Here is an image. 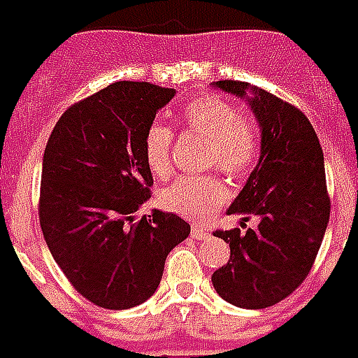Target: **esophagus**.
I'll list each match as a JSON object with an SVG mask.
<instances>
[{
    "label": "esophagus",
    "instance_id": "esophagus-1",
    "mask_svg": "<svg viewBox=\"0 0 358 358\" xmlns=\"http://www.w3.org/2000/svg\"><path fill=\"white\" fill-rule=\"evenodd\" d=\"M191 235L194 239H206V237H210V231H208V229H202L199 225H192Z\"/></svg>",
    "mask_w": 358,
    "mask_h": 358
}]
</instances>
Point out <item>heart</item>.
<instances>
[{"label": "heart", "mask_w": 358, "mask_h": 358, "mask_svg": "<svg viewBox=\"0 0 358 358\" xmlns=\"http://www.w3.org/2000/svg\"><path fill=\"white\" fill-rule=\"evenodd\" d=\"M187 131L208 141V166L229 177H241L252 167L260 148V136L237 108L215 96H202L185 106ZM173 134L162 123H154L144 138V156L156 177L171 173ZM227 200L225 185L215 177L177 179L159 194L162 206L191 222H204Z\"/></svg>", "instance_id": "heart-1"}]
</instances>
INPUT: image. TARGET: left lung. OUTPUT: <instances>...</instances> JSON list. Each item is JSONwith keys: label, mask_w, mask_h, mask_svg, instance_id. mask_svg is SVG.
Returning a JSON list of instances; mask_svg holds the SVG:
<instances>
[{"label": "left lung", "mask_w": 358, "mask_h": 358, "mask_svg": "<svg viewBox=\"0 0 358 358\" xmlns=\"http://www.w3.org/2000/svg\"><path fill=\"white\" fill-rule=\"evenodd\" d=\"M214 86L248 103L260 127V158L227 214L258 217V227L215 231L231 256L212 273L217 295L239 308H266L291 295L310 272L329 222L324 152L295 106L258 86Z\"/></svg>", "instance_id": "obj_1"}]
</instances>
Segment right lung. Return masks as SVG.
I'll list each match as a JSON object with an SVG mask.
<instances>
[{"instance_id":"1","label":"right lung","mask_w":358,"mask_h":358,"mask_svg":"<svg viewBox=\"0 0 358 358\" xmlns=\"http://www.w3.org/2000/svg\"><path fill=\"white\" fill-rule=\"evenodd\" d=\"M175 88L113 83L71 106L42 159L40 227L53 260L94 305L125 310L154 295L167 255L191 233L171 212H134L150 199L144 138Z\"/></svg>"}]
</instances>
